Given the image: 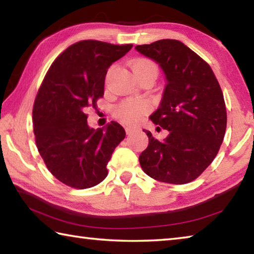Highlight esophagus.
<instances>
[{
  "instance_id": "1",
  "label": "esophagus",
  "mask_w": 254,
  "mask_h": 254,
  "mask_svg": "<svg viewBox=\"0 0 254 254\" xmlns=\"http://www.w3.org/2000/svg\"><path fill=\"white\" fill-rule=\"evenodd\" d=\"M134 131H135V128H133V127H126V132H127V135L132 134V133L134 132Z\"/></svg>"
}]
</instances>
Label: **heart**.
Segmentation results:
<instances>
[{
	"label": "heart",
	"mask_w": 254,
	"mask_h": 254,
	"mask_svg": "<svg viewBox=\"0 0 254 254\" xmlns=\"http://www.w3.org/2000/svg\"><path fill=\"white\" fill-rule=\"evenodd\" d=\"M132 70L136 78L145 75H152L157 77L158 68L156 64L147 58H137L131 63ZM150 110V105L145 101H126L118 106L115 111L117 118L123 123L132 126L137 123L145 113Z\"/></svg>",
	"instance_id": "heart-1"
}]
</instances>
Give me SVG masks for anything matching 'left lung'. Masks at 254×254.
<instances>
[{
  "instance_id": "8db88e82",
  "label": "left lung",
  "mask_w": 254,
  "mask_h": 254,
  "mask_svg": "<svg viewBox=\"0 0 254 254\" xmlns=\"http://www.w3.org/2000/svg\"><path fill=\"white\" fill-rule=\"evenodd\" d=\"M135 49L165 75L160 104L150 120L169 131L159 141L143 130L149 145L139 157L141 168L159 182L187 184L212 163L224 139L226 109L220 84L208 64L178 40L162 39Z\"/></svg>"
}]
</instances>
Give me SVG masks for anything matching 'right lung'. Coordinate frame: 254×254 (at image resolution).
I'll use <instances>...</instances> for the list:
<instances>
[{"mask_svg":"<svg viewBox=\"0 0 254 254\" xmlns=\"http://www.w3.org/2000/svg\"><path fill=\"white\" fill-rule=\"evenodd\" d=\"M132 45L83 40L64 51L50 66L32 111L38 151L47 168L67 186L84 189L107 176V162L126 131L118 122L93 128L86 110L104 95L107 69Z\"/></svg>","mask_w":254,"mask_h":254,"instance_id":"obj_1","label":"right lung"}]
</instances>
